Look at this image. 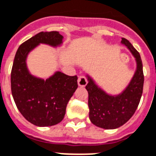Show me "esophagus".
I'll return each instance as SVG.
<instances>
[{
    "instance_id": "obj_1",
    "label": "esophagus",
    "mask_w": 156,
    "mask_h": 156,
    "mask_svg": "<svg viewBox=\"0 0 156 156\" xmlns=\"http://www.w3.org/2000/svg\"><path fill=\"white\" fill-rule=\"evenodd\" d=\"M87 79L85 76H79V78H78V85H79V86H80V87H85V85H87Z\"/></svg>"
}]
</instances>
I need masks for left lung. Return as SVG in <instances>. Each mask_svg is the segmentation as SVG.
<instances>
[{"label":"left lung","instance_id":"obj_1","mask_svg":"<svg viewBox=\"0 0 156 156\" xmlns=\"http://www.w3.org/2000/svg\"><path fill=\"white\" fill-rule=\"evenodd\" d=\"M122 43L136 58V70L129 85L121 94H108L90 76H86L89 81L85 89L89 94L90 119L94 125L105 129H115L126 123L135 113L143 91V66L140 54L127 39L122 38Z\"/></svg>","mask_w":156,"mask_h":156}]
</instances>
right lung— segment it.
<instances>
[{
  "mask_svg": "<svg viewBox=\"0 0 156 156\" xmlns=\"http://www.w3.org/2000/svg\"><path fill=\"white\" fill-rule=\"evenodd\" d=\"M62 39L57 31L38 33L19 47L14 59L10 75L13 98L24 118L38 127H50L62 121L66 105L78 87V78L60 71L46 80L37 78L27 68V56L39 43L57 47Z\"/></svg>",
  "mask_w": 156,
  "mask_h": 156,
  "instance_id": "add662e5",
  "label": "right lung"
}]
</instances>
